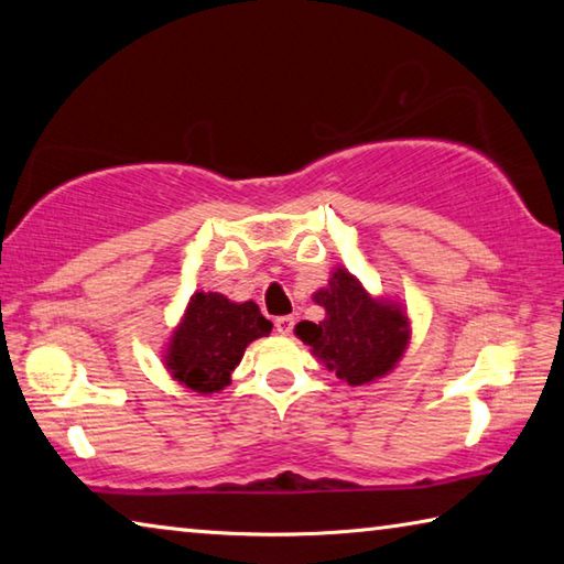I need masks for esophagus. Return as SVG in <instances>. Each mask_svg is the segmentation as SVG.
Returning <instances> with one entry per match:
<instances>
[{"mask_svg":"<svg viewBox=\"0 0 564 564\" xmlns=\"http://www.w3.org/2000/svg\"><path fill=\"white\" fill-rule=\"evenodd\" d=\"M293 326H295V318H293V316H281V318H275V330H279L281 336H291V333H293Z\"/></svg>","mask_w":564,"mask_h":564,"instance_id":"esophagus-1","label":"esophagus"}]
</instances>
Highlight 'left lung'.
Here are the masks:
<instances>
[{
  "label": "left lung",
  "mask_w": 564,
  "mask_h": 564,
  "mask_svg": "<svg viewBox=\"0 0 564 564\" xmlns=\"http://www.w3.org/2000/svg\"><path fill=\"white\" fill-rule=\"evenodd\" d=\"M326 316L295 326L311 356L340 383L352 388L386 378L403 360L410 343V318L403 303L373 295L348 269H333L328 285L313 293Z\"/></svg>",
  "instance_id": "left-lung-1"
}]
</instances>
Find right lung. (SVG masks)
Masks as SVG:
<instances>
[{"mask_svg":"<svg viewBox=\"0 0 564 564\" xmlns=\"http://www.w3.org/2000/svg\"><path fill=\"white\" fill-rule=\"evenodd\" d=\"M271 328L253 301L236 303L224 293L196 291L161 358L176 383L202 395L221 393L246 348Z\"/></svg>","mask_w":564,"mask_h":564,"instance_id":"add662e5","label":"right lung"}]
</instances>
